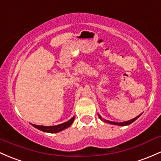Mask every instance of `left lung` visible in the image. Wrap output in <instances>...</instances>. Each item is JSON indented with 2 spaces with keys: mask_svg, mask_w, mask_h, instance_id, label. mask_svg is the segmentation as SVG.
I'll return each mask as SVG.
<instances>
[{
  "mask_svg": "<svg viewBox=\"0 0 161 161\" xmlns=\"http://www.w3.org/2000/svg\"><path fill=\"white\" fill-rule=\"evenodd\" d=\"M141 114H140L139 116H137V117H134V119H132V120H128V121H124V122H120V123H117V122H113V121H109V120H103L101 117V116L100 114H98V117H100V119H101L102 120H103L104 122H107V123H109V124H114V125H118V126H127V125H129V124H132L133 122L135 121V120H136V119L138 118V117H140Z\"/></svg>",
  "mask_w": 161,
  "mask_h": 161,
  "instance_id": "left-lung-1",
  "label": "left lung"
}]
</instances>
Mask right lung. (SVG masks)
<instances>
[{"label":"right lung","instance_id":"right-lung-1","mask_svg":"<svg viewBox=\"0 0 161 161\" xmlns=\"http://www.w3.org/2000/svg\"><path fill=\"white\" fill-rule=\"evenodd\" d=\"M74 118L75 117H73L70 120H69L68 121L63 123V124H58L56 126H40V125H36V124H32L33 127H34L35 128L40 130L41 131H44V132L47 133H58L60 131L63 130L67 128V127H70L72 124H73Z\"/></svg>","mask_w":161,"mask_h":161}]
</instances>
